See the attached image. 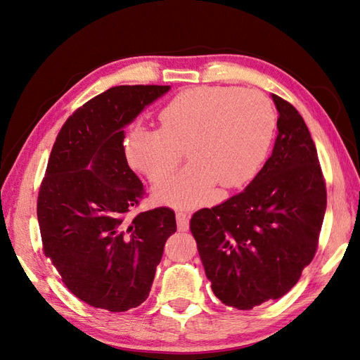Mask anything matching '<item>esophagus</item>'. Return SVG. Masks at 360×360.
<instances>
[{
    "mask_svg": "<svg viewBox=\"0 0 360 360\" xmlns=\"http://www.w3.org/2000/svg\"><path fill=\"white\" fill-rule=\"evenodd\" d=\"M175 218H177L179 231H181V232L188 231V227H189V215L185 212V210H179V212L175 214Z\"/></svg>",
    "mask_w": 360,
    "mask_h": 360,
    "instance_id": "obj_1",
    "label": "esophagus"
}]
</instances>
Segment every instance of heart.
Wrapping results in <instances>:
<instances>
[{
	"mask_svg": "<svg viewBox=\"0 0 360 360\" xmlns=\"http://www.w3.org/2000/svg\"><path fill=\"white\" fill-rule=\"evenodd\" d=\"M159 128L136 125L124 139L134 169L160 181L180 165L191 163L155 188L165 203L197 206L209 201L220 181L241 188L259 172L276 129V112L264 94L238 86H195L174 96L157 114Z\"/></svg>",
	"mask_w": 360,
	"mask_h": 360,
	"instance_id": "b5f03b06",
	"label": "heart"
}]
</instances>
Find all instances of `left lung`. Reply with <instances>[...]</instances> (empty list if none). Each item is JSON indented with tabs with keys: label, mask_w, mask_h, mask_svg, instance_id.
<instances>
[{
	"label": "left lung",
	"mask_w": 360,
	"mask_h": 360,
	"mask_svg": "<svg viewBox=\"0 0 360 360\" xmlns=\"http://www.w3.org/2000/svg\"><path fill=\"white\" fill-rule=\"evenodd\" d=\"M271 98L279 112L274 153L246 189L197 210L189 223L212 292L238 310L278 300L297 283L318 250L327 207L309 128L292 103Z\"/></svg>",
	"instance_id": "8db88e82"
}]
</instances>
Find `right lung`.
<instances>
[{"label":"right lung","mask_w":360,"mask_h":360,"mask_svg":"<svg viewBox=\"0 0 360 360\" xmlns=\"http://www.w3.org/2000/svg\"><path fill=\"white\" fill-rule=\"evenodd\" d=\"M168 85H119L79 107L60 128L38 194L44 255L79 300L127 311L151 290L171 207L131 215L146 195L124 153V127Z\"/></svg>","instance_id":"obj_1"}]
</instances>
